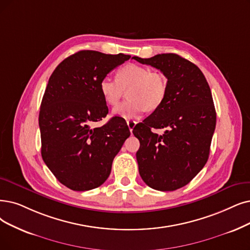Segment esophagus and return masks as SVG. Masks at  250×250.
<instances>
[{
    "mask_svg": "<svg viewBox=\"0 0 250 250\" xmlns=\"http://www.w3.org/2000/svg\"><path fill=\"white\" fill-rule=\"evenodd\" d=\"M127 125H128V127H129V130H130V132L132 133V130H133V128H134L135 125H136V122L133 121V120H128V121H127Z\"/></svg>",
    "mask_w": 250,
    "mask_h": 250,
    "instance_id": "34e87169",
    "label": "esophagus"
}]
</instances>
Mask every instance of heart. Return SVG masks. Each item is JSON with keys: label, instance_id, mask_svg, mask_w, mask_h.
Segmentation results:
<instances>
[{"label": "heart", "instance_id": "1", "mask_svg": "<svg viewBox=\"0 0 250 250\" xmlns=\"http://www.w3.org/2000/svg\"><path fill=\"white\" fill-rule=\"evenodd\" d=\"M128 90L129 101L115 107L113 113L124 119H137L146 108L153 111L161 105L167 79L148 66L128 63L117 72V80L104 77L99 82V91L107 105H117Z\"/></svg>", "mask_w": 250, "mask_h": 250}]
</instances>
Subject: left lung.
<instances>
[{
	"instance_id": "obj_1",
	"label": "left lung",
	"mask_w": 250,
	"mask_h": 250,
	"mask_svg": "<svg viewBox=\"0 0 250 250\" xmlns=\"http://www.w3.org/2000/svg\"><path fill=\"white\" fill-rule=\"evenodd\" d=\"M133 58L167 78L161 105L133 128L141 144L138 171L152 188L175 191L191 182L208 160L216 124L210 88L200 68L177 54ZM152 127H165L166 132L158 136Z\"/></svg>"
}]
</instances>
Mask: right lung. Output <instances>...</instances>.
<instances>
[{"mask_svg":"<svg viewBox=\"0 0 250 250\" xmlns=\"http://www.w3.org/2000/svg\"><path fill=\"white\" fill-rule=\"evenodd\" d=\"M130 57L82 50L65 58L49 78L39 114L41 154L58 182L73 191L102 186L130 135L119 117L93 127L108 113L99 82Z\"/></svg>","mask_w":250,"mask_h":250,"instance_id":"add662e5","label":"right lung"}]
</instances>
